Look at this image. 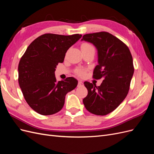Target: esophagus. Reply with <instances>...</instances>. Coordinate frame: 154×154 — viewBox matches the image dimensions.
I'll return each mask as SVG.
<instances>
[{
    "label": "esophagus",
    "instance_id": "1",
    "mask_svg": "<svg viewBox=\"0 0 154 154\" xmlns=\"http://www.w3.org/2000/svg\"><path fill=\"white\" fill-rule=\"evenodd\" d=\"M83 84V82H82V80H79V81H78V87L82 86Z\"/></svg>",
    "mask_w": 154,
    "mask_h": 154
}]
</instances>
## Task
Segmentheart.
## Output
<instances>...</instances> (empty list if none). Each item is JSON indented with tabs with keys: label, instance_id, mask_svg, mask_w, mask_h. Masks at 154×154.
Returning a JSON list of instances; mask_svg holds the SVG:
<instances>
[{
	"label": "heart",
	"instance_id": "1",
	"mask_svg": "<svg viewBox=\"0 0 154 154\" xmlns=\"http://www.w3.org/2000/svg\"><path fill=\"white\" fill-rule=\"evenodd\" d=\"M81 49H82V50H83V49H94V46H93L92 44H91L90 43L84 42L81 45ZM76 73L78 76H83L85 75V71L84 69H78L76 71Z\"/></svg>",
	"mask_w": 154,
	"mask_h": 154
}]
</instances>
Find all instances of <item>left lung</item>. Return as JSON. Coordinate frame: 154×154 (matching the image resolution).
<instances>
[{
    "label": "left lung",
    "mask_w": 154,
    "mask_h": 154,
    "mask_svg": "<svg viewBox=\"0 0 154 154\" xmlns=\"http://www.w3.org/2000/svg\"><path fill=\"white\" fill-rule=\"evenodd\" d=\"M82 40L94 45L97 50L98 65L93 78H103L100 86L85 82L88 94L83 100L91 113L105 116L114 110L127 96L134 71L133 59L127 45L108 32L86 34Z\"/></svg>",
    "instance_id": "obj_1"
}]
</instances>
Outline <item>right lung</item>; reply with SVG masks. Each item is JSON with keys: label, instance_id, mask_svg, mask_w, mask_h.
I'll list each match as a JSON object with an SVG mask.
<instances>
[{"label": "right lung", "instance_id": "1", "mask_svg": "<svg viewBox=\"0 0 154 154\" xmlns=\"http://www.w3.org/2000/svg\"><path fill=\"white\" fill-rule=\"evenodd\" d=\"M82 36L42 35L32 42L21 57L18 83L27 104L37 113H57L63 108L67 93L76 87L78 80L72 77L57 82L54 71Z\"/></svg>", "mask_w": 154, "mask_h": 154}]
</instances>
